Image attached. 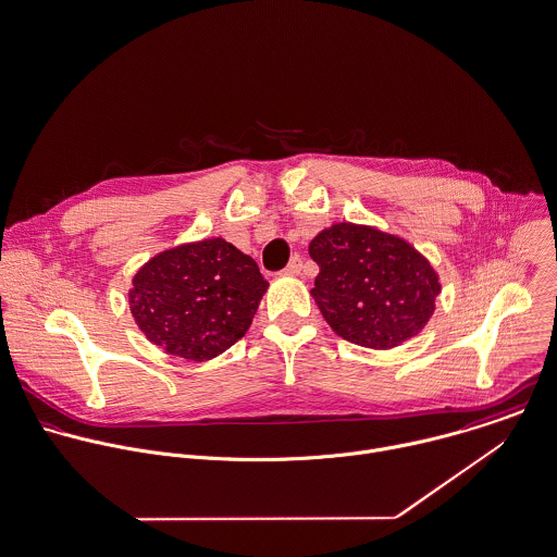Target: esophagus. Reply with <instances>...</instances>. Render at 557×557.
<instances>
[{
  "instance_id": "obj_1",
  "label": "esophagus",
  "mask_w": 557,
  "mask_h": 557,
  "mask_svg": "<svg viewBox=\"0 0 557 557\" xmlns=\"http://www.w3.org/2000/svg\"><path fill=\"white\" fill-rule=\"evenodd\" d=\"M301 273V258L299 256H295L290 262H288V267L282 271V275H299Z\"/></svg>"
}]
</instances>
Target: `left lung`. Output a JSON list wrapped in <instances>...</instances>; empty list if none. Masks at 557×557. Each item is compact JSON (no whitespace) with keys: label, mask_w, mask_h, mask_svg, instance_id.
Instances as JSON below:
<instances>
[{"label":"left lung","mask_w":557,"mask_h":557,"mask_svg":"<svg viewBox=\"0 0 557 557\" xmlns=\"http://www.w3.org/2000/svg\"><path fill=\"white\" fill-rule=\"evenodd\" d=\"M319 264L310 290L335 334L389 350L420 334L442 293L431 260L403 236L374 225L339 222L310 240Z\"/></svg>","instance_id":"left-lung-1"}]
</instances>
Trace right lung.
<instances>
[{"label":"right lung","instance_id":"obj_1","mask_svg":"<svg viewBox=\"0 0 557 557\" xmlns=\"http://www.w3.org/2000/svg\"><path fill=\"white\" fill-rule=\"evenodd\" d=\"M267 288L251 256L213 236L159 251L139 267L128 308L163 352L209 361L249 330Z\"/></svg>","mask_w":557,"mask_h":557}]
</instances>
